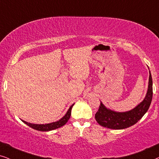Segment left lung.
Segmentation results:
<instances>
[{
    "mask_svg": "<svg viewBox=\"0 0 159 159\" xmlns=\"http://www.w3.org/2000/svg\"><path fill=\"white\" fill-rule=\"evenodd\" d=\"M152 98V80L150 72L148 92L144 100L133 110L124 112H115L107 109L101 102L95 118L102 126L112 129H123L137 123L147 112Z\"/></svg>",
    "mask_w": 159,
    "mask_h": 159,
    "instance_id": "left-lung-1",
    "label": "left lung"
}]
</instances>
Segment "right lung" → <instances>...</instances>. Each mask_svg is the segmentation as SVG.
Wrapping results in <instances>:
<instances>
[{
    "label": "right lung",
    "mask_w": 159,
    "mask_h": 159,
    "mask_svg": "<svg viewBox=\"0 0 159 159\" xmlns=\"http://www.w3.org/2000/svg\"><path fill=\"white\" fill-rule=\"evenodd\" d=\"M74 104H72L71 106L69 107V110L67 111V112L66 113L64 116L62 117L61 119H60L59 120L56 121V122L47 123V124H34V123H28L25 120H22V121L25 123V124L28 125V126L31 127L32 129H36L37 131H52V130L58 129V128L63 126V125H64L66 123L68 122V120H69L70 118V116H71V109H72V107L74 106Z\"/></svg>",
    "instance_id": "obj_1"
}]
</instances>
